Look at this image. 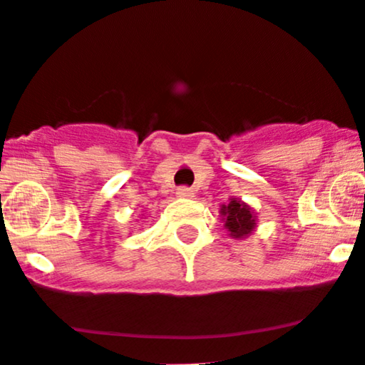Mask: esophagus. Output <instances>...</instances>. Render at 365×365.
<instances>
[{"instance_id":"esophagus-1","label":"esophagus","mask_w":365,"mask_h":365,"mask_svg":"<svg viewBox=\"0 0 365 365\" xmlns=\"http://www.w3.org/2000/svg\"><path fill=\"white\" fill-rule=\"evenodd\" d=\"M176 195H178V197H192V189L190 187H178V189H176Z\"/></svg>"}]
</instances>
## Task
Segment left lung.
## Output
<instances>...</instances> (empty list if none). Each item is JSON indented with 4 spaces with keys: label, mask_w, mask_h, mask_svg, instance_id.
I'll return each instance as SVG.
<instances>
[{
    "label": "left lung",
    "mask_w": 365,
    "mask_h": 365,
    "mask_svg": "<svg viewBox=\"0 0 365 365\" xmlns=\"http://www.w3.org/2000/svg\"><path fill=\"white\" fill-rule=\"evenodd\" d=\"M225 228L230 232L232 237L242 239L255 228V216L251 207L237 199H230V202L223 204L222 211Z\"/></svg>",
    "instance_id": "obj_1"
}]
</instances>
